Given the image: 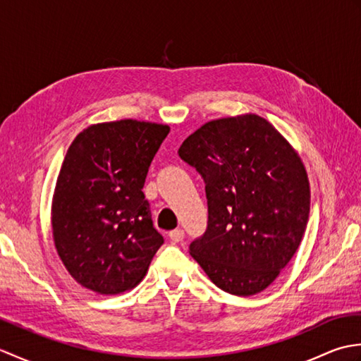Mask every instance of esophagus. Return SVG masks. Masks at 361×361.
<instances>
[{
  "label": "esophagus",
  "instance_id": "esophagus-1",
  "mask_svg": "<svg viewBox=\"0 0 361 361\" xmlns=\"http://www.w3.org/2000/svg\"><path fill=\"white\" fill-rule=\"evenodd\" d=\"M183 237H185V231H183L181 228H176L172 229L171 233H169V239H171L173 243H178L183 240Z\"/></svg>",
  "mask_w": 361,
  "mask_h": 361
}]
</instances>
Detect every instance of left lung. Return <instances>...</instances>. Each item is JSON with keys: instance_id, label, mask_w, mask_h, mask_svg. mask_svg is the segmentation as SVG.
I'll list each match as a JSON object with an SVG mask.
<instances>
[{"instance_id": "left-lung-1", "label": "left lung", "mask_w": 361, "mask_h": 361, "mask_svg": "<svg viewBox=\"0 0 361 361\" xmlns=\"http://www.w3.org/2000/svg\"><path fill=\"white\" fill-rule=\"evenodd\" d=\"M203 176L208 228L189 252L229 295L260 293L293 257L307 226L310 186L296 150L267 119L206 122L183 141Z\"/></svg>"}]
</instances>
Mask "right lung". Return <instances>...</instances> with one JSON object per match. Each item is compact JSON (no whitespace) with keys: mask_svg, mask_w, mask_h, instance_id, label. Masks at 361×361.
I'll list each match as a JSON object with an SVG mask.
<instances>
[{"mask_svg":"<svg viewBox=\"0 0 361 361\" xmlns=\"http://www.w3.org/2000/svg\"><path fill=\"white\" fill-rule=\"evenodd\" d=\"M169 126L102 122L74 137L51 208L54 245L68 273L99 295L133 288L164 239L142 188Z\"/></svg>","mask_w":361,"mask_h":361,"instance_id":"obj_1","label":"right lung"}]
</instances>
